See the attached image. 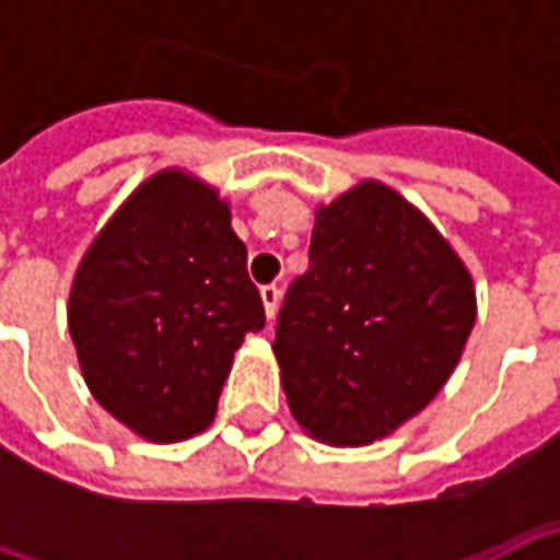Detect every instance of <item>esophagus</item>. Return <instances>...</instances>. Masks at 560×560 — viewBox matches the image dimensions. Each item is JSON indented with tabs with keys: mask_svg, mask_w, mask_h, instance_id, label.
I'll return each instance as SVG.
<instances>
[{
	"mask_svg": "<svg viewBox=\"0 0 560 560\" xmlns=\"http://www.w3.org/2000/svg\"><path fill=\"white\" fill-rule=\"evenodd\" d=\"M281 291L276 284H264L260 288V300H264V308H267V317H276V308H279Z\"/></svg>",
	"mask_w": 560,
	"mask_h": 560,
	"instance_id": "esophagus-1",
	"label": "esophagus"
}]
</instances>
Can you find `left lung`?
I'll return each instance as SVG.
<instances>
[{"label": "left lung", "instance_id": "left-lung-1", "mask_svg": "<svg viewBox=\"0 0 560 560\" xmlns=\"http://www.w3.org/2000/svg\"><path fill=\"white\" fill-rule=\"evenodd\" d=\"M474 317L468 269L429 219L387 185H357L317 209L276 320L293 420L324 444L384 438L441 393Z\"/></svg>", "mask_w": 560, "mask_h": 560}]
</instances>
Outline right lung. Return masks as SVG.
Instances as JSON below:
<instances>
[{
	"instance_id": "right-lung-1",
	"label": "right lung",
	"mask_w": 560,
	"mask_h": 560,
	"mask_svg": "<svg viewBox=\"0 0 560 560\" xmlns=\"http://www.w3.org/2000/svg\"><path fill=\"white\" fill-rule=\"evenodd\" d=\"M264 320L228 203L179 171L155 173L128 197L68 300L92 396L155 444L207 429L233 353Z\"/></svg>"
}]
</instances>
